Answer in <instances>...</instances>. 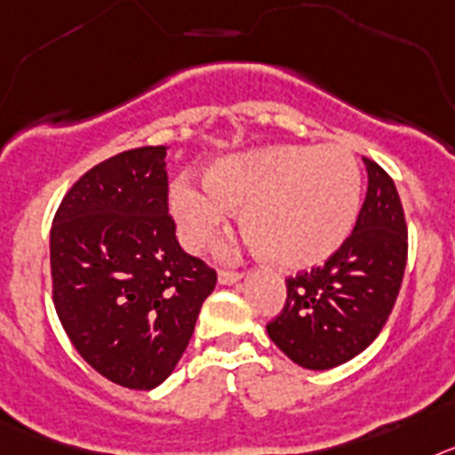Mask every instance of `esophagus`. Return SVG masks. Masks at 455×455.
I'll return each mask as SVG.
<instances>
[{"label":"esophagus","instance_id":"obj_1","mask_svg":"<svg viewBox=\"0 0 455 455\" xmlns=\"http://www.w3.org/2000/svg\"><path fill=\"white\" fill-rule=\"evenodd\" d=\"M217 279H220V283H224V286H228V283H235L243 279V275L235 270H220L217 272Z\"/></svg>","mask_w":455,"mask_h":455}]
</instances>
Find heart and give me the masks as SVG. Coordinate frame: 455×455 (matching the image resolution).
Returning <instances> with one entry per match:
<instances>
[{
    "mask_svg": "<svg viewBox=\"0 0 455 455\" xmlns=\"http://www.w3.org/2000/svg\"><path fill=\"white\" fill-rule=\"evenodd\" d=\"M208 185L180 180L172 212L189 250H201L243 208V227L266 259L288 270L325 260L346 243L362 204V173L343 146H267L224 157Z\"/></svg>",
    "mask_w": 455,
    "mask_h": 455,
    "instance_id": "b5f03b06",
    "label": "heart"
}]
</instances>
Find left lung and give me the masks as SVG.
<instances>
[{
    "label": "left lung",
    "instance_id": "obj_1",
    "mask_svg": "<svg viewBox=\"0 0 455 455\" xmlns=\"http://www.w3.org/2000/svg\"><path fill=\"white\" fill-rule=\"evenodd\" d=\"M369 188L346 243L286 279V302L267 337L295 364L327 371L357 357L392 314L408 260V227L389 173L364 157Z\"/></svg>",
    "mask_w": 455,
    "mask_h": 455
}]
</instances>
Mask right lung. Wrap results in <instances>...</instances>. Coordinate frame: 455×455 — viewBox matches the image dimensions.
<instances>
[{
	"label": "right lung",
	"instance_id": "add662e5",
	"mask_svg": "<svg viewBox=\"0 0 455 455\" xmlns=\"http://www.w3.org/2000/svg\"><path fill=\"white\" fill-rule=\"evenodd\" d=\"M164 157L141 146L89 169L50 231L59 321L86 364L128 389L167 380L217 283L176 240Z\"/></svg>",
	"mask_w": 455,
	"mask_h": 455
}]
</instances>
